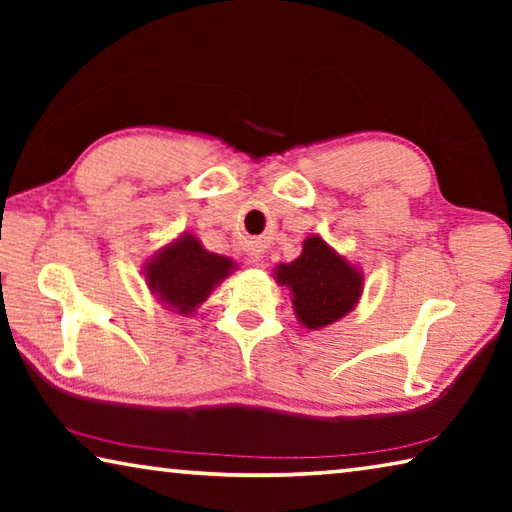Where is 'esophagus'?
I'll return each instance as SVG.
<instances>
[{"label": "esophagus", "instance_id": "34e87169", "mask_svg": "<svg viewBox=\"0 0 512 512\" xmlns=\"http://www.w3.org/2000/svg\"><path fill=\"white\" fill-rule=\"evenodd\" d=\"M246 255H248L250 262H259V259H262V255H264V246L259 244V241H250V244L246 246Z\"/></svg>", "mask_w": 512, "mask_h": 512}]
</instances>
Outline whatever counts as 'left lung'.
Wrapping results in <instances>:
<instances>
[{
  "label": "left lung",
  "instance_id": "1",
  "mask_svg": "<svg viewBox=\"0 0 512 512\" xmlns=\"http://www.w3.org/2000/svg\"><path fill=\"white\" fill-rule=\"evenodd\" d=\"M277 282L293 293L300 323L309 329L343 318L361 296V275L320 237H309L291 264L277 266Z\"/></svg>",
  "mask_w": 512,
  "mask_h": 512
}]
</instances>
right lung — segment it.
<instances>
[{"label":"right lung","mask_w":512,"mask_h":512,"mask_svg":"<svg viewBox=\"0 0 512 512\" xmlns=\"http://www.w3.org/2000/svg\"><path fill=\"white\" fill-rule=\"evenodd\" d=\"M228 257L207 253L201 241L183 235L167 246L146 268L149 287L180 314H192L196 305L207 298L214 284L230 273Z\"/></svg>","instance_id":"1"}]
</instances>
